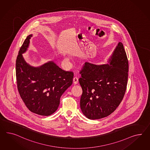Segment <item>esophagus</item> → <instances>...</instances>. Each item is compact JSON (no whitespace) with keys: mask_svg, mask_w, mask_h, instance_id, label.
Segmentation results:
<instances>
[{"mask_svg":"<svg viewBox=\"0 0 150 150\" xmlns=\"http://www.w3.org/2000/svg\"><path fill=\"white\" fill-rule=\"evenodd\" d=\"M78 82H79V80H78L77 77H74V79H73V83H74V84L76 85V84L78 83Z\"/></svg>","mask_w":150,"mask_h":150,"instance_id":"esophagus-1","label":"esophagus"}]
</instances>
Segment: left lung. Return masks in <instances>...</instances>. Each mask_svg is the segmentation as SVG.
<instances>
[{"label":"left lung","instance_id":"8db88e82","mask_svg":"<svg viewBox=\"0 0 150 150\" xmlns=\"http://www.w3.org/2000/svg\"><path fill=\"white\" fill-rule=\"evenodd\" d=\"M128 61L119 42L105 64L86 62L79 80L82 89L81 111L90 120L108 116L120 104L126 92Z\"/></svg>","mask_w":150,"mask_h":150}]
</instances>
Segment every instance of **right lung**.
<instances>
[{
  "label": "right lung",
  "instance_id": "obj_1",
  "mask_svg": "<svg viewBox=\"0 0 150 150\" xmlns=\"http://www.w3.org/2000/svg\"><path fill=\"white\" fill-rule=\"evenodd\" d=\"M30 34L21 47L16 62V75L18 92L31 112L50 116L57 110L60 98L73 83L74 74L60 68L53 61L38 67L28 64L22 54L28 48Z\"/></svg>",
  "mask_w": 150,
  "mask_h": 150
}]
</instances>
